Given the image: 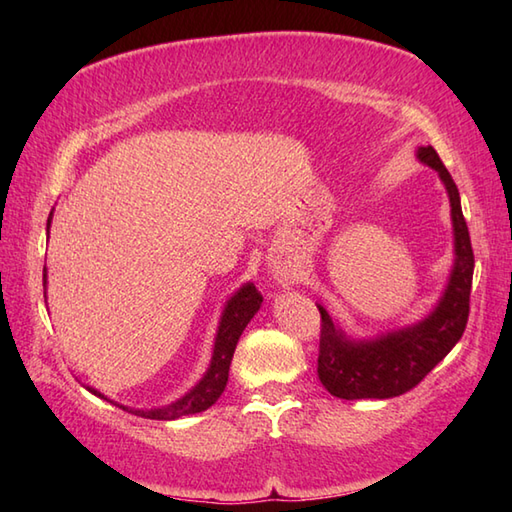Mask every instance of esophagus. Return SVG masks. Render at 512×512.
<instances>
[{
	"instance_id": "obj_1",
	"label": "esophagus",
	"mask_w": 512,
	"mask_h": 512,
	"mask_svg": "<svg viewBox=\"0 0 512 512\" xmlns=\"http://www.w3.org/2000/svg\"><path fill=\"white\" fill-rule=\"evenodd\" d=\"M268 268H270V275L275 279V284L279 286L288 288L299 281V264L288 255H281V253L270 255Z\"/></svg>"
}]
</instances>
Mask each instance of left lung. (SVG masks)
Here are the masks:
<instances>
[{
  "label": "left lung",
  "mask_w": 512,
  "mask_h": 512,
  "mask_svg": "<svg viewBox=\"0 0 512 512\" xmlns=\"http://www.w3.org/2000/svg\"><path fill=\"white\" fill-rule=\"evenodd\" d=\"M422 165L438 171L449 193L455 262L440 301L427 317L409 328L385 332L376 339L354 341L347 336L321 303L319 380L336 398H394L416 387L420 380L447 356L462 339L469 321V301L473 284V248L469 226L464 222L460 193L451 173L442 165L438 151L418 149Z\"/></svg>",
  "instance_id": "obj_1"
}]
</instances>
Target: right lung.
I'll return each mask as SVG.
<instances>
[{
  "label": "right lung",
  "instance_id": "obj_1",
  "mask_svg": "<svg viewBox=\"0 0 512 512\" xmlns=\"http://www.w3.org/2000/svg\"><path fill=\"white\" fill-rule=\"evenodd\" d=\"M50 220L52 217H48V231H50ZM43 288H46V268H43ZM262 301H264L262 295H259L253 284H244L231 299L226 301L224 312L220 317V325H217L211 365H209V369H206V374L202 376L200 383L195 385L191 391H187L182 398L171 402V405H167V407H158V409H129L125 405H118V407L129 411V413H134V416L149 418V420H176V418L191 416V413H200L204 409H209L213 402L222 396V391L228 383V367H231L239 336H242L250 319L257 314L259 306H262ZM88 389L94 396L105 398L101 391H96L92 387H88ZM105 400H110V398H105Z\"/></svg>",
  "mask_w": 512,
  "mask_h": 512
}]
</instances>
